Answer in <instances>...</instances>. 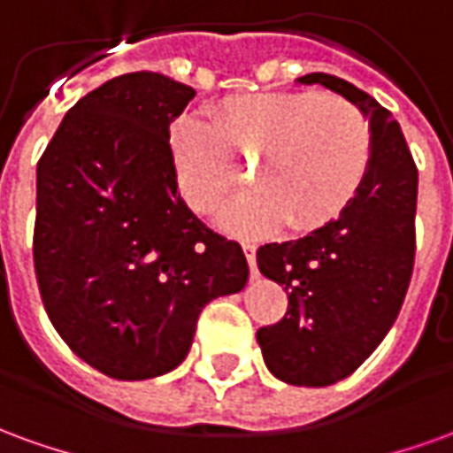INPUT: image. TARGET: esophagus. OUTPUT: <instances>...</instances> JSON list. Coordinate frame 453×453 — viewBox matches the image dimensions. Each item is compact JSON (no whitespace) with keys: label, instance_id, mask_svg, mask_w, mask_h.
<instances>
[{"label":"esophagus","instance_id":"34e87169","mask_svg":"<svg viewBox=\"0 0 453 453\" xmlns=\"http://www.w3.org/2000/svg\"><path fill=\"white\" fill-rule=\"evenodd\" d=\"M242 250H245L247 265H250V276L257 279L259 276V272H257V247L252 242H242Z\"/></svg>","mask_w":453,"mask_h":453}]
</instances>
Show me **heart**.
Listing matches in <instances>:
<instances>
[{
    "instance_id": "1",
    "label": "heart",
    "mask_w": 453,
    "mask_h": 453,
    "mask_svg": "<svg viewBox=\"0 0 453 453\" xmlns=\"http://www.w3.org/2000/svg\"><path fill=\"white\" fill-rule=\"evenodd\" d=\"M172 165L188 206L208 213L242 181L235 159H255V188L220 211V226L262 235L281 220L305 233L342 216L373 159L366 113L337 94H240L211 111V126L172 128Z\"/></svg>"
}]
</instances>
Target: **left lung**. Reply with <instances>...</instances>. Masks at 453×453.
<instances>
[{
  "mask_svg": "<svg viewBox=\"0 0 453 453\" xmlns=\"http://www.w3.org/2000/svg\"><path fill=\"white\" fill-rule=\"evenodd\" d=\"M298 82L342 94L373 128L371 169L351 206L311 235L257 250L259 272L288 291L284 318L257 330L266 369L323 388L359 369L398 318L415 265L418 167L398 120L373 96L334 74Z\"/></svg>",
  "mask_w": 453,
  "mask_h": 453,
  "instance_id": "left-lung-1",
  "label": "left lung"
}]
</instances>
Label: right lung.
<instances>
[{"label": "right lung", "mask_w": 453, "mask_h": 453, "mask_svg": "<svg viewBox=\"0 0 453 453\" xmlns=\"http://www.w3.org/2000/svg\"><path fill=\"white\" fill-rule=\"evenodd\" d=\"M196 92L159 73L104 82L38 159L34 266L67 347L119 380L179 366L198 315L245 288V252L201 223L177 188L169 123Z\"/></svg>", "instance_id": "add662e5"}]
</instances>
